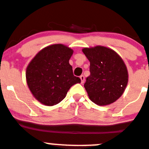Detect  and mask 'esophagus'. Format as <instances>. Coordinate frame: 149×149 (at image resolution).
Listing matches in <instances>:
<instances>
[{
	"mask_svg": "<svg viewBox=\"0 0 149 149\" xmlns=\"http://www.w3.org/2000/svg\"><path fill=\"white\" fill-rule=\"evenodd\" d=\"M80 79H81V83H84V76H83V75H81V76H80Z\"/></svg>",
	"mask_w": 149,
	"mask_h": 149,
	"instance_id": "obj_1",
	"label": "esophagus"
}]
</instances>
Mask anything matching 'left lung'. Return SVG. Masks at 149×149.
Returning <instances> with one entry per match:
<instances>
[{"instance_id": "left-lung-1", "label": "left lung", "mask_w": 149, "mask_h": 149, "mask_svg": "<svg viewBox=\"0 0 149 149\" xmlns=\"http://www.w3.org/2000/svg\"><path fill=\"white\" fill-rule=\"evenodd\" d=\"M82 52L90 61L91 75L84 84L90 100L98 105L114 102L128 84L124 61L113 49L105 47L84 48Z\"/></svg>"}]
</instances>
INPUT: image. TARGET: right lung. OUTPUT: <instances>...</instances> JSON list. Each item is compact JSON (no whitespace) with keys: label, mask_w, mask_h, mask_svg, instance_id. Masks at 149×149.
<instances>
[{"label":"right lung","mask_w":149,"mask_h":149,"mask_svg":"<svg viewBox=\"0 0 149 149\" xmlns=\"http://www.w3.org/2000/svg\"><path fill=\"white\" fill-rule=\"evenodd\" d=\"M73 49L63 45H53L41 49L28 65V87L36 100L53 106L62 101L68 91L81 79L73 75L69 60Z\"/></svg>","instance_id":"1"}]
</instances>
